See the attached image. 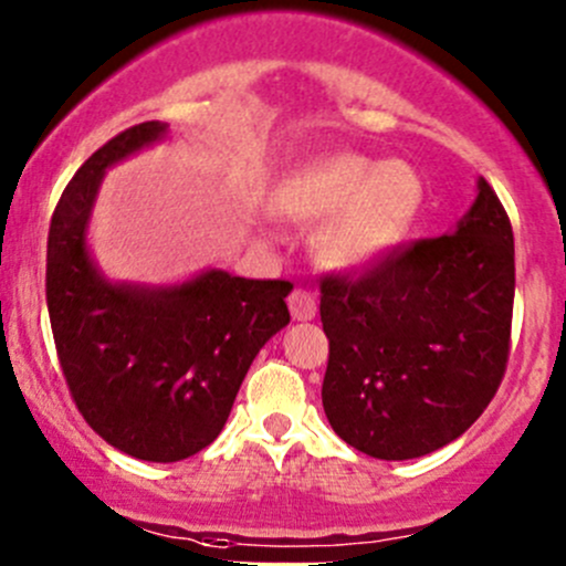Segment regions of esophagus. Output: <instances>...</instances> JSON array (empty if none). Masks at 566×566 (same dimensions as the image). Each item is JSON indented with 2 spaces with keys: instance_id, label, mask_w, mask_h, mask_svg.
<instances>
[{
  "instance_id": "esophagus-1",
  "label": "esophagus",
  "mask_w": 566,
  "mask_h": 566,
  "mask_svg": "<svg viewBox=\"0 0 566 566\" xmlns=\"http://www.w3.org/2000/svg\"><path fill=\"white\" fill-rule=\"evenodd\" d=\"M287 304H290V315H293V319H312L317 315L315 293H310V290L304 287H295L293 293H290Z\"/></svg>"
}]
</instances>
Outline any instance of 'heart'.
<instances>
[{
	"label": "heart",
	"mask_w": 566,
	"mask_h": 566,
	"mask_svg": "<svg viewBox=\"0 0 566 566\" xmlns=\"http://www.w3.org/2000/svg\"><path fill=\"white\" fill-rule=\"evenodd\" d=\"M424 197V177L413 164L331 153L279 182L276 208L306 224L325 221L317 235L319 256L353 271L386 260L408 241Z\"/></svg>",
	"instance_id": "b5f03b06"
}]
</instances>
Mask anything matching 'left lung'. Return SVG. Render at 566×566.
I'll return each instance as SVG.
<instances>
[{
  "label": "left lung",
  "mask_w": 566,
  "mask_h": 566,
  "mask_svg": "<svg viewBox=\"0 0 566 566\" xmlns=\"http://www.w3.org/2000/svg\"><path fill=\"white\" fill-rule=\"evenodd\" d=\"M328 336L323 408L378 460L447 447L482 416L510 358L515 238L484 177L454 232L413 241L364 273L319 282Z\"/></svg>",
  "instance_id": "obj_1"
}]
</instances>
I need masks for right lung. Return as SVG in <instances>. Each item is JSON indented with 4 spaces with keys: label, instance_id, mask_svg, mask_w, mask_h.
<instances>
[{
    "label": "right lung",
    "instance_id": "add662e5",
    "mask_svg": "<svg viewBox=\"0 0 566 566\" xmlns=\"http://www.w3.org/2000/svg\"><path fill=\"white\" fill-rule=\"evenodd\" d=\"M164 136L167 123L150 119L95 150L56 202L45 251V304L73 402L106 443L147 462L186 460L219 438L254 356L290 323L293 290L219 268L161 287L104 276L87 227L106 169Z\"/></svg>",
    "mask_w": 566,
    "mask_h": 566
}]
</instances>
